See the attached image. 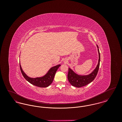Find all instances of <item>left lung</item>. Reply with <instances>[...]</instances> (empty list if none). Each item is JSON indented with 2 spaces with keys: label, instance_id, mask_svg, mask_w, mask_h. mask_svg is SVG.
Wrapping results in <instances>:
<instances>
[{
  "label": "left lung",
  "instance_id": "left-lung-1",
  "mask_svg": "<svg viewBox=\"0 0 122 122\" xmlns=\"http://www.w3.org/2000/svg\"><path fill=\"white\" fill-rule=\"evenodd\" d=\"M97 46L98 52V63L96 68L91 73L88 75H79L71 69L69 68L68 79L72 86L78 88L83 87L92 82L96 78L98 71L100 61V54L98 46L97 45Z\"/></svg>",
  "mask_w": 122,
  "mask_h": 122
}]
</instances>
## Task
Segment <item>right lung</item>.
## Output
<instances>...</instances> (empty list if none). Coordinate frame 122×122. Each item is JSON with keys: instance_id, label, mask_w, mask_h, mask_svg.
Instances as JSON below:
<instances>
[{"instance_id": "1", "label": "right lung", "mask_w": 122, "mask_h": 122, "mask_svg": "<svg viewBox=\"0 0 122 122\" xmlns=\"http://www.w3.org/2000/svg\"><path fill=\"white\" fill-rule=\"evenodd\" d=\"M60 66V64H58L52 67L47 71L46 75L41 77L31 78L26 75L24 72L20 62V69L25 79L32 85L41 88L48 87L52 83L56 72Z\"/></svg>"}]
</instances>
